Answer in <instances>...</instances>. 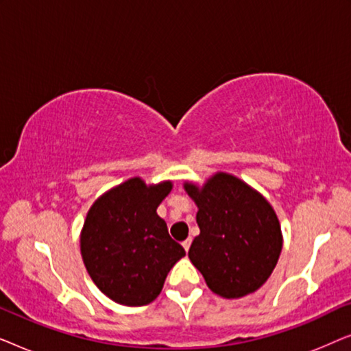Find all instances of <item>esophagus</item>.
<instances>
[{
	"instance_id": "esophagus-1",
	"label": "esophagus",
	"mask_w": 351,
	"mask_h": 351,
	"mask_svg": "<svg viewBox=\"0 0 351 351\" xmlns=\"http://www.w3.org/2000/svg\"><path fill=\"white\" fill-rule=\"evenodd\" d=\"M190 244H191V239L189 238V239H185L184 243H182V246H184V249L186 252H189V249H190Z\"/></svg>"
}]
</instances>
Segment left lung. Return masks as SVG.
<instances>
[{
    "label": "left lung",
    "instance_id": "left-lung-1",
    "mask_svg": "<svg viewBox=\"0 0 351 351\" xmlns=\"http://www.w3.org/2000/svg\"><path fill=\"white\" fill-rule=\"evenodd\" d=\"M195 201L199 234L189 257L214 294L239 299L256 292L275 270L282 233L271 204L251 185L215 172L198 186L185 182Z\"/></svg>",
    "mask_w": 351,
    "mask_h": 351
}]
</instances>
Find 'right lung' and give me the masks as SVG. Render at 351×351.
I'll return each mask as SVG.
<instances>
[{
	"mask_svg": "<svg viewBox=\"0 0 351 351\" xmlns=\"http://www.w3.org/2000/svg\"><path fill=\"white\" fill-rule=\"evenodd\" d=\"M171 190V180L147 185L132 177L105 191L88 210L81 257L94 285L119 305L155 300L167 273L185 256L156 213Z\"/></svg>",
	"mask_w": 351,
	"mask_h": 351,
	"instance_id": "add662e5",
	"label": "right lung"
}]
</instances>
